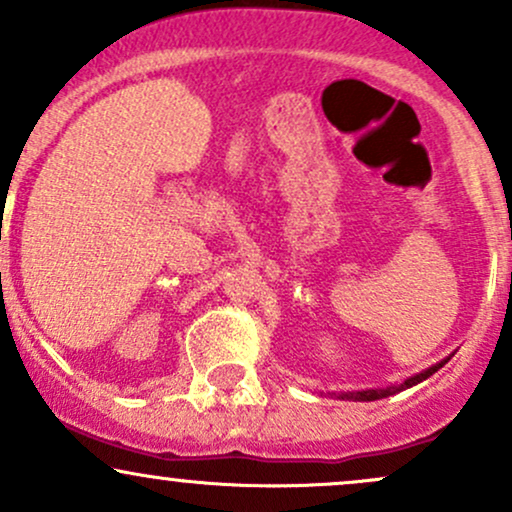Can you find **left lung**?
Segmentation results:
<instances>
[{
  "label": "left lung",
  "mask_w": 512,
  "mask_h": 512,
  "mask_svg": "<svg viewBox=\"0 0 512 512\" xmlns=\"http://www.w3.org/2000/svg\"><path fill=\"white\" fill-rule=\"evenodd\" d=\"M450 356H452V354H450ZM450 356H448V358H443V361L433 363L431 368L421 370V373L411 375V378H407V380H404V383H399V385H387V387H370V390H346V392H330V395H332V397H337V399H346V402H375V399H385V397H390V395H397V392H402V390H409V387H414V385L424 383L426 378H431V375L436 373V370H440V368L445 366V363L450 361Z\"/></svg>",
  "instance_id": "1"
}]
</instances>
